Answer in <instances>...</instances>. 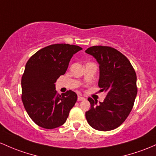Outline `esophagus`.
<instances>
[{"label":"esophagus","instance_id":"34e87169","mask_svg":"<svg viewBox=\"0 0 156 156\" xmlns=\"http://www.w3.org/2000/svg\"><path fill=\"white\" fill-rule=\"evenodd\" d=\"M78 101H82V100H85V98H83L82 95H78V98H77Z\"/></svg>","mask_w":156,"mask_h":156}]
</instances>
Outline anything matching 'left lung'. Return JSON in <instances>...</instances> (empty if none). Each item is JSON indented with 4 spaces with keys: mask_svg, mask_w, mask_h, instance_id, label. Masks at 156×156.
<instances>
[{
    "mask_svg": "<svg viewBox=\"0 0 156 156\" xmlns=\"http://www.w3.org/2000/svg\"><path fill=\"white\" fill-rule=\"evenodd\" d=\"M85 53L96 58L100 65L98 85L107 93L103 103L88 98L91 108L85 112L87 121L99 131H110L120 126L129 115L138 88L133 67L123 54L108 46H93Z\"/></svg>",
    "mask_w": 156,
    "mask_h": 156,
    "instance_id": "obj_1",
    "label": "left lung"
}]
</instances>
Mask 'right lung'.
Segmentation results:
<instances>
[{"instance_id":"right-lung-1","label":"right lung","mask_w":156,"mask_h":156,"mask_svg":"<svg viewBox=\"0 0 156 156\" xmlns=\"http://www.w3.org/2000/svg\"><path fill=\"white\" fill-rule=\"evenodd\" d=\"M82 49L73 44H51L27 62L21 78V100L30 118L39 126L51 129L66 121L77 95L71 90L58 94L54 83L65 73L73 55Z\"/></svg>"}]
</instances>
